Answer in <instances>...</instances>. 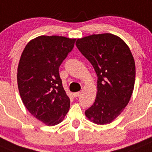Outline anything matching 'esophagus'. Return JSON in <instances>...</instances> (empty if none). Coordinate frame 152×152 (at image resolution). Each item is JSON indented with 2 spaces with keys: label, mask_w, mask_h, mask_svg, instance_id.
Wrapping results in <instances>:
<instances>
[{
  "label": "esophagus",
  "mask_w": 152,
  "mask_h": 152,
  "mask_svg": "<svg viewBox=\"0 0 152 152\" xmlns=\"http://www.w3.org/2000/svg\"><path fill=\"white\" fill-rule=\"evenodd\" d=\"M81 95V92H75L74 94H73V96L75 97V98H77V97H79V95Z\"/></svg>",
  "instance_id": "obj_1"
}]
</instances>
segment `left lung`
I'll use <instances>...</instances> for the list:
<instances>
[{
	"label": "left lung",
	"mask_w": 152,
	"mask_h": 152,
	"mask_svg": "<svg viewBox=\"0 0 152 152\" xmlns=\"http://www.w3.org/2000/svg\"><path fill=\"white\" fill-rule=\"evenodd\" d=\"M76 45L98 76L97 94L86 117L94 124H110L128 104L135 84L136 64L126 42L110 33L78 39Z\"/></svg>",
	"instance_id": "8db88e82"
}]
</instances>
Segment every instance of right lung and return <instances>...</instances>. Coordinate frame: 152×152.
<instances>
[{
	"label": "right lung",
	"mask_w": 152,
	"mask_h": 152,
	"mask_svg": "<svg viewBox=\"0 0 152 152\" xmlns=\"http://www.w3.org/2000/svg\"><path fill=\"white\" fill-rule=\"evenodd\" d=\"M76 39L40 35L28 42L17 68L22 102L35 118L47 126L63 121L70 100L59 75V66L74 47Z\"/></svg>",
	"instance_id": "add662e5"
}]
</instances>
